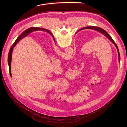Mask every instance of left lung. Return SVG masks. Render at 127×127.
<instances>
[{
	"label": "left lung",
	"mask_w": 127,
	"mask_h": 127,
	"mask_svg": "<svg viewBox=\"0 0 127 127\" xmlns=\"http://www.w3.org/2000/svg\"><path fill=\"white\" fill-rule=\"evenodd\" d=\"M93 29V30H96V31H98V32H101V33H102L103 34H104L105 36H106V37L109 39L110 40V41H111L114 44V45L116 46V48H117V50H118V54H119V61H120V53H119V49H118V46H117V44L115 43V42H114V41L113 40V39L112 38V37H111V36L110 35V34H108L105 30H104L103 29H101V28H99V27H84V28H82V29H81L80 30H83V29ZM49 33H50L52 35V37H53V38L54 39V36H53V35L52 34V33L49 31L48 32Z\"/></svg>",
	"instance_id": "8db88e82"
}]
</instances>
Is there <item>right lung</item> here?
<instances>
[{
    "mask_svg": "<svg viewBox=\"0 0 127 127\" xmlns=\"http://www.w3.org/2000/svg\"><path fill=\"white\" fill-rule=\"evenodd\" d=\"M43 30V31H45L46 32H48L49 31L48 30L45 29H42V28H29L28 29H27V30H26L25 31H24L22 33V34H20V35L19 36V37L17 38V39L16 40V41L14 42V43H13V44L12 45V46L11 47L9 53H8V66H9V73L10 75V76L11 77V58H12V51H13V48L15 46V45H16V44L19 42L20 40H21L22 39H23V38H24L25 36H26L28 33H29L30 32H31L34 31L35 30Z\"/></svg>",
    "mask_w": 127,
    "mask_h": 127,
    "instance_id": "right-lung-1",
    "label": "right lung"
}]
</instances>
